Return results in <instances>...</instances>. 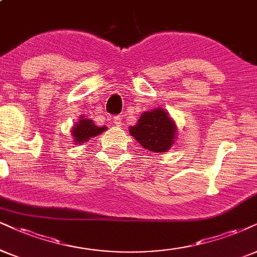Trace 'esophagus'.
Instances as JSON below:
<instances>
[{
	"mask_svg": "<svg viewBox=\"0 0 257 257\" xmlns=\"http://www.w3.org/2000/svg\"><path fill=\"white\" fill-rule=\"evenodd\" d=\"M113 123H114V125H115V126H121V118H120L119 115L114 116Z\"/></svg>",
	"mask_w": 257,
	"mask_h": 257,
	"instance_id": "obj_1",
	"label": "esophagus"
}]
</instances>
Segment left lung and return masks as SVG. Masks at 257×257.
Returning a JSON list of instances; mask_svg holds the SVG:
<instances>
[{
  "label": "left lung",
  "mask_w": 257,
  "mask_h": 257,
  "mask_svg": "<svg viewBox=\"0 0 257 257\" xmlns=\"http://www.w3.org/2000/svg\"><path fill=\"white\" fill-rule=\"evenodd\" d=\"M128 132L144 149L161 154L167 153L175 143L177 126L168 110L156 107L142 113L137 123L130 126Z\"/></svg>",
  "instance_id": "1"
}]
</instances>
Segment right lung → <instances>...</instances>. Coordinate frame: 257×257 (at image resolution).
Listing matches in <instances>:
<instances>
[{
  "label": "right lung",
  "instance_id": "obj_1",
  "mask_svg": "<svg viewBox=\"0 0 257 257\" xmlns=\"http://www.w3.org/2000/svg\"><path fill=\"white\" fill-rule=\"evenodd\" d=\"M106 130V126L99 127V126L95 125L93 120L85 118V115H81L80 120L74 123L70 132L75 144H83L89 141V138H94L95 136L101 135Z\"/></svg>",
  "mask_w": 257,
  "mask_h": 257
}]
</instances>
